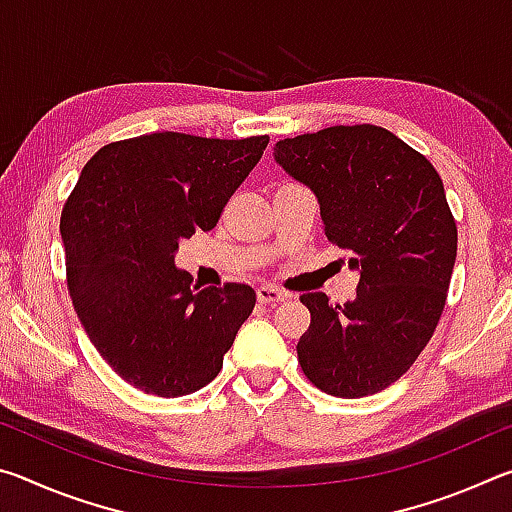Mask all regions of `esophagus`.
Segmentation results:
<instances>
[{"label": "esophagus", "mask_w": 512, "mask_h": 512, "mask_svg": "<svg viewBox=\"0 0 512 512\" xmlns=\"http://www.w3.org/2000/svg\"><path fill=\"white\" fill-rule=\"evenodd\" d=\"M287 298V293L275 289V287H259L257 289V300L262 302V305H273V302H282Z\"/></svg>", "instance_id": "esophagus-1"}]
</instances>
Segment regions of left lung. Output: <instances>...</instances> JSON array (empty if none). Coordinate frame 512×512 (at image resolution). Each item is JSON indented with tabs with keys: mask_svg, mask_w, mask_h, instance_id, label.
<instances>
[{
	"mask_svg": "<svg viewBox=\"0 0 512 512\" xmlns=\"http://www.w3.org/2000/svg\"><path fill=\"white\" fill-rule=\"evenodd\" d=\"M275 160L318 196L325 235L361 268L354 300L302 293L305 377L334 397L384 391L427 348L443 316L458 232L433 164L381 126H329L275 144Z\"/></svg>",
	"mask_w": 512,
	"mask_h": 512,
	"instance_id": "left-lung-1",
	"label": "left lung"
}]
</instances>
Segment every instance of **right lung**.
Returning a JSON list of instances; mask_svg holds the SVG:
<instances>
[{"label":"right lung","mask_w":512,"mask_h":512,"mask_svg":"<svg viewBox=\"0 0 512 512\" xmlns=\"http://www.w3.org/2000/svg\"><path fill=\"white\" fill-rule=\"evenodd\" d=\"M266 144L171 131L110 142L65 201L69 298L103 361L137 391L183 397L210 384L253 314L248 284L194 287L173 253L214 228Z\"/></svg>","instance_id":"right-lung-1"}]
</instances>
